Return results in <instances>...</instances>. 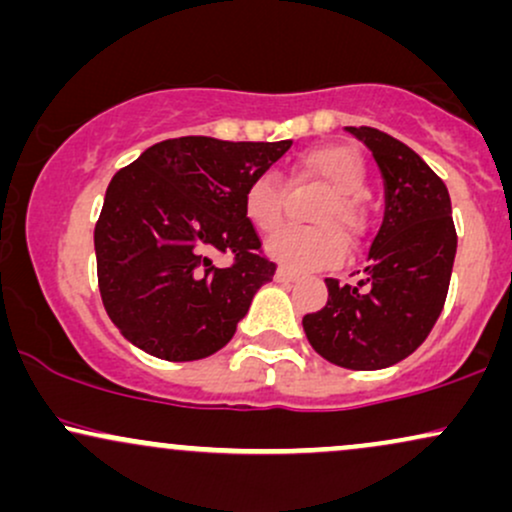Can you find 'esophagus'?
Here are the masks:
<instances>
[{"mask_svg": "<svg viewBox=\"0 0 512 512\" xmlns=\"http://www.w3.org/2000/svg\"><path fill=\"white\" fill-rule=\"evenodd\" d=\"M274 279L279 281V284H293V281L298 279V274H296V272H291V269H284V267H279V269H276Z\"/></svg>", "mask_w": 512, "mask_h": 512, "instance_id": "obj_1", "label": "esophagus"}]
</instances>
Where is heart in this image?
Masks as SVG:
<instances>
[{"label": "heart", "mask_w": 512, "mask_h": 512, "mask_svg": "<svg viewBox=\"0 0 512 512\" xmlns=\"http://www.w3.org/2000/svg\"><path fill=\"white\" fill-rule=\"evenodd\" d=\"M293 182H320L327 195L313 209L317 228H281L267 240L272 260L296 269H327L346 260V240L351 243L366 231V163L351 146L327 144L308 151L291 175ZM284 182L272 173H260L245 187L243 211L257 231L269 233L284 219Z\"/></svg>", "instance_id": "obj_1"}]
</instances>
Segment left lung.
<instances>
[{"label": "left lung", "mask_w": 512, "mask_h": 512, "mask_svg": "<svg viewBox=\"0 0 512 512\" xmlns=\"http://www.w3.org/2000/svg\"><path fill=\"white\" fill-rule=\"evenodd\" d=\"M373 151L385 180V219L356 284L327 279V305L303 317L322 358L380 370L414 354L448 296L457 233L445 182L407 144L373 127H346Z\"/></svg>", "instance_id": "8db88e82"}]
</instances>
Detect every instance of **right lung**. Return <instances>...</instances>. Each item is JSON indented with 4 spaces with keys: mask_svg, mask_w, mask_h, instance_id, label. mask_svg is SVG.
<instances>
[{
    "mask_svg": "<svg viewBox=\"0 0 512 512\" xmlns=\"http://www.w3.org/2000/svg\"><path fill=\"white\" fill-rule=\"evenodd\" d=\"M291 149L284 142L178 137L110 180L98 216V289L122 337L163 361L223 349L276 264L243 211L245 187ZM234 255L231 268L210 262Z\"/></svg>",
    "mask_w": 512,
    "mask_h": 512,
    "instance_id": "1",
    "label": "right lung"
}]
</instances>
